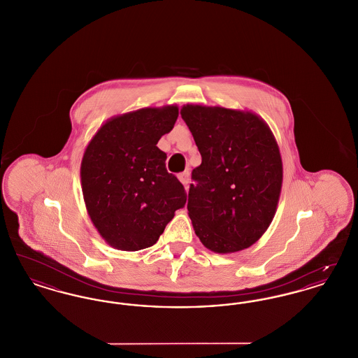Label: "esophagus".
I'll return each mask as SVG.
<instances>
[{
    "mask_svg": "<svg viewBox=\"0 0 358 358\" xmlns=\"http://www.w3.org/2000/svg\"><path fill=\"white\" fill-rule=\"evenodd\" d=\"M178 180H180V181L184 184V187L187 189V184H189V180H190V173H189V171L180 173V174H178Z\"/></svg>",
    "mask_w": 358,
    "mask_h": 358,
    "instance_id": "34e87169",
    "label": "esophagus"
}]
</instances>
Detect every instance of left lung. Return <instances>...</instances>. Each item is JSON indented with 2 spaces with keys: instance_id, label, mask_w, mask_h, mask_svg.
Segmentation results:
<instances>
[{
  "instance_id": "left-lung-1",
  "label": "left lung",
  "mask_w": 358,
  "mask_h": 358,
  "mask_svg": "<svg viewBox=\"0 0 358 358\" xmlns=\"http://www.w3.org/2000/svg\"><path fill=\"white\" fill-rule=\"evenodd\" d=\"M201 165L192 171L187 215L208 250L255 244L273 222L283 182L279 146L255 113L187 103L181 107Z\"/></svg>"
}]
</instances>
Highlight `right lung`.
Segmentation results:
<instances>
[{
    "instance_id": "1",
    "label": "right lung",
    "mask_w": 358,
    "mask_h": 358,
    "mask_svg": "<svg viewBox=\"0 0 358 358\" xmlns=\"http://www.w3.org/2000/svg\"><path fill=\"white\" fill-rule=\"evenodd\" d=\"M178 118V106L145 107L106 120L85 148L80 181L88 216L120 251L152 247L187 193L157 148Z\"/></svg>"
}]
</instances>
